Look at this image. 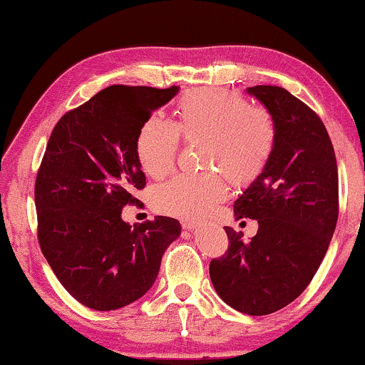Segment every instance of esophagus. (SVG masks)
Instances as JSON below:
<instances>
[{"instance_id": "34e87169", "label": "esophagus", "mask_w": 365, "mask_h": 365, "mask_svg": "<svg viewBox=\"0 0 365 365\" xmlns=\"http://www.w3.org/2000/svg\"><path fill=\"white\" fill-rule=\"evenodd\" d=\"M182 225L185 230H188V232H193V230H197V227H198L197 222H183Z\"/></svg>"}]
</instances>
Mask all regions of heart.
Masks as SVG:
<instances>
[{"label":"heart","mask_w":365,"mask_h":365,"mask_svg":"<svg viewBox=\"0 0 365 365\" xmlns=\"http://www.w3.org/2000/svg\"><path fill=\"white\" fill-rule=\"evenodd\" d=\"M178 135L202 140L200 163L207 168L195 175H177L153 192V203L163 213L180 218L205 217L227 197V178L246 183L263 170L274 148L271 117L233 92L193 89L178 102L175 124L152 115L137 137V158L152 178L167 175L175 163Z\"/></svg>","instance_id":"obj_1"}]
</instances>
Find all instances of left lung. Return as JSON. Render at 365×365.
<instances>
[{
	"label": "left lung",
	"instance_id": "1",
	"mask_svg": "<svg viewBox=\"0 0 365 365\" xmlns=\"http://www.w3.org/2000/svg\"><path fill=\"white\" fill-rule=\"evenodd\" d=\"M274 125V148L258 177L233 203L236 220L253 218L245 240L225 227L230 246L210 263L218 296L233 309L264 316L283 309L314 278L339 213L334 147L316 112L278 86H255Z\"/></svg>",
	"mask_w": 365,
	"mask_h": 365
}]
</instances>
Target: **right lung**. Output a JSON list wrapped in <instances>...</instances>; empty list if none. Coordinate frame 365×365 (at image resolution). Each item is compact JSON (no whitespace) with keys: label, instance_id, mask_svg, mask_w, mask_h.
<instances>
[{"label":"right lung","instance_id":"right-lung-1","mask_svg":"<svg viewBox=\"0 0 365 365\" xmlns=\"http://www.w3.org/2000/svg\"><path fill=\"white\" fill-rule=\"evenodd\" d=\"M178 91L106 87L51 133L34 188L39 245L66 291L91 309H120L145 294L182 233L175 218L135 227L122 220L145 187L138 132Z\"/></svg>","mask_w":365,"mask_h":365}]
</instances>
